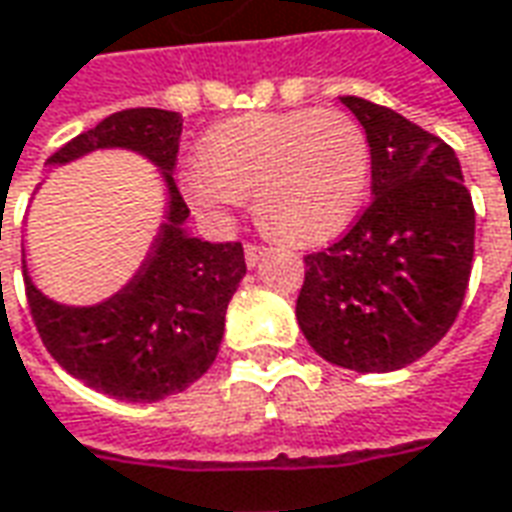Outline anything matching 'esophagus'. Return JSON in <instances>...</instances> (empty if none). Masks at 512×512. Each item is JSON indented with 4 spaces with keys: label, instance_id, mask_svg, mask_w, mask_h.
Instances as JSON below:
<instances>
[{
    "label": "esophagus",
    "instance_id": "34e87169",
    "mask_svg": "<svg viewBox=\"0 0 512 512\" xmlns=\"http://www.w3.org/2000/svg\"><path fill=\"white\" fill-rule=\"evenodd\" d=\"M263 252H266L263 246L246 243V246H243V255H246V266H249V269H255L257 263H260V257H263Z\"/></svg>",
    "mask_w": 512,
    "mask_h": 512
}]
</instances>
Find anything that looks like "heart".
<instances>
[{
  "instance_id": "obj_1",
  "label": "heart",
  "mask_w": 512,
  "mask_h": 512,
  "mask_svg": "<svg viewBox=\"0 0 512 512\" xmlns=\"http://www.w3.org/2000/svg\"><path fill=\"white\" fill-rule=\"evenodd\" d=\"M198 162L182 190L204 221L227 224L255 193L260 227L305 246L353 221L370 184V139L342 111H257L212 125Z\"/></svg>"
}]
</instances>
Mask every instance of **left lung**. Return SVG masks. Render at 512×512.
Instances as JSON below:
<instances>
[{
	"instance_id": "obj_1",
	"label": "left lung",
	"mask_w": 512,
	"mask_h": 512,
	"mask_svg": "<svg viewBox=\"0 0 512 512\" xmlns=\"http://www.w3.org/2000/svg\"><path fill=\"white\" fill-rule=\"evenodd\" d=\"M370 139L373 201L325 252L305 255L297 322L319 356L392 373L460 314L474 263V201L457 154L398 111L347 95Z\"/></svg>"
}]
</instances>
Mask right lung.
<instances>
[{
	"mask_svg": "<svg viewBox=\"0 0 512 512\" xmlns=\"http://www.w3.org/2000/svg\"><path fill=\"white\" fill-rule=\"evenodd\" d=\"M182 117L165 109H125L69 139L47 159L66 165L103 148H125L154 162L168 187L165 224L134 277L97 305H61L27 271V305L50 356L86 387L109 398L154 403L187 389L212 367L224 316L246 274L241 243L187 235V204L173 182Z\"/></svg>",
	"mask_w": 512,
	"mask_h": 512,
	"instance_id": "right-lung-1",
	"label": "right lung"
}]
</instances>
